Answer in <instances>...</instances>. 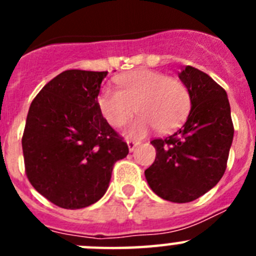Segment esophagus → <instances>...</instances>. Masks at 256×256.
I'll return each mask as SVG.
<instances>
[{
    "label": "esophagus",
    "instance_id": "esophagus-1",
    "mask_svg": "<svg viewBox=\"0 0 256 256\" xmlns=\"http://www.w3.org/2000/svg\"><path fill=\"white\" fill-rule=\"evenodd\" d=\"M126 144H128V148H130V152H133V151L136 150V148H137V146L140 144V142L138 141H132V140H128V141H126Z\"/></svg>",
    "mask_w": 256,
    "mask_h": 256
}]
</instances>
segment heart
I'll list each match as a JSON object with an SVG mask.
<instances>
[{
	"label": "heart",
	"mask_w": 256,
	"mask_h": 256,
	"mask_svg": "<svg viewBox=\"0 0 256 256\" xmlns=\"http://www.w3.org/2000/svg\"><path fill=\"white\" fill-rule=\"evenodd\" d=\"M116 83L119 90L104 88L101 91L98 106L114 128L126 126L137 110L141 115L128 126L126 134L130 137H144L155 126L159 132H170L188 114V90L177 79L141 69L118 76Z\"/></svg>",
	"instance_id": "1"
}]
</instances>
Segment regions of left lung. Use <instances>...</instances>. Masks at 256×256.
<instances>
[{
  "label": "left lung",
  "instance_id": "obj_1",
  "mask_svg": "<svg viewBox=\"0 0 256 256\" xmlns=\"http://www.w3.org/2000/svg\"><path fill=\"white\" fill-rule=\"evenodd\" d=\"M178 76L188 90L191 112L174 134L151 141L156 158L144 177L156 195L182 204L223 177L234 130L227 92L214 79L190 65Z\"/></svg>",
  "mask_w": 256,
  "mask_h": 256
}]
</instances>
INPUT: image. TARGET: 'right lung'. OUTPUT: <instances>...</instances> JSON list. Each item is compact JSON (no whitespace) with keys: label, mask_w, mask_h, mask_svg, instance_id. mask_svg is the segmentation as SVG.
Instances as JSON below:
<instances>
[{"label":"right lung","mask_w":256,"mask_h":256,"mask_svg":"<svg viewBox=\"0 0 256 256\" xmlns=\"http://www.w3.org/2000/svg\"><path fill=\"white\" fill-rule=\"evenodd\" d=\"M108 72L65 70L29 108L22 144L26 177L52 204L82 209L108 191L112 166L130 150L98 106Z\"/></svg>","instance_id":"right-lung-1"}]
</instances>
